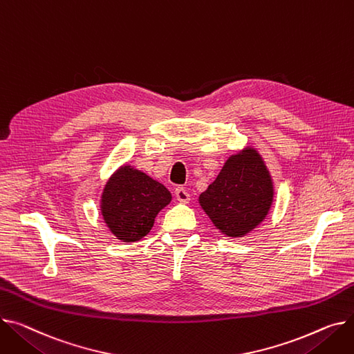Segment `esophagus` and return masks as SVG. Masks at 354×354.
<instances>
[{"label":"esophagus","instance_id":"34e87169","mask_svg":"<svg viewBox=\"0 0 354 354\" xmlns=\"http://www.w3.org/2000/svg\"><path fill=\"white\" fill-rule=\"evenodd\" d=\"M175 196H176V199L179 201V202H182V203H187L191 201V195L187 194V191L185 189V187H176L175 189Z\"/></svg>","mask_w":354,"mask_h":354}]
</instances>
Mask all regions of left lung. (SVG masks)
Segmentation results:
<instances>
[{
	"mask_svg": "<svg viewBox=\"0 0 354 354\" xmlns=\"http://www.w3.org/2000/svg\"><path fill=\"white\" fill-rule=\"evenodd\" d=\"M272 199V179L252 148L229 158L216 180L199 196L212 222L232 238H241L261 223Z\"/></svg>",
	"mask_w": 354,
	"mask_h": 354,
	"instance_id": "1",
	"label": "left lung"
}]
</instances>
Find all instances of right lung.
Returning a JSON list of instances; mask_svg holds the SVG:
<instances>
[{
	"instance_id": "right-lung-1",
	"label": "right lung",
	"mask_w": 354,
	"mask_h": 354,
	"mask_svg": "<svg viewBox=\"0 0 354 354\" xmlns=\"http://www.w3.org/2000/svg\"><path fill=\"white\" fill-rule=\"evenodd\" d=\"M172 196L162 183L144 172L124 167L106 183L101 210L104 221L118 239L136 242L149 233L158 212Z\"/></svg>"
}]
</instances>
